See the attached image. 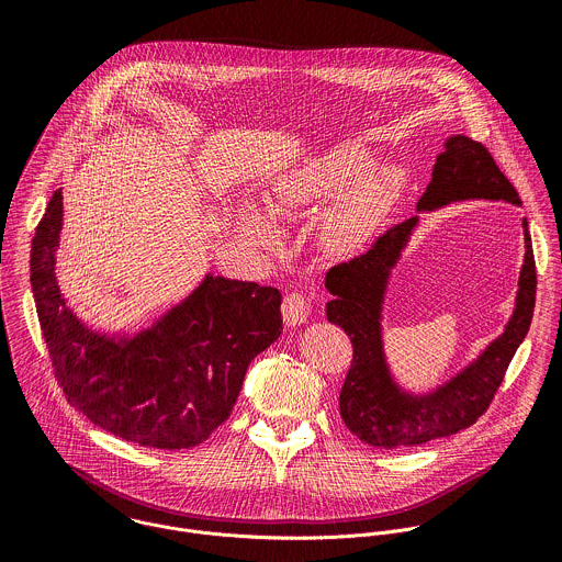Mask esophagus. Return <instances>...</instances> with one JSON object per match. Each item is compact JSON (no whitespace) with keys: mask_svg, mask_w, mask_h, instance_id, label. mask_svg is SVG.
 Returning a JSON list of instances; mask_svg holds the SVG:
<instances>
[{"mask_svg":"<svg viewBox=\"0 0 562 562\" xmlns=\"http://www.w3.org/2000/svg\"><path fill=\"white\" fill-rule=\"evenodd\" d=\"M308 302L302 293H289L282 302V317L286 327H300L308 317Z\"/></svg>","mask_w":562,"mask_h":562,"instance_id":"obj_1","label":"esophagus"}]
</instances>
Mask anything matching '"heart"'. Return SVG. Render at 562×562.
Returning <instances> with one entry per match:
<instances>
[{
	"label": "heart",
	"instance_id": "obj_1",
	"mask_svg": "<svg viewBox=\"0 0 562 562\" xmlns=\"http://www.w3.org/2000/svg\"><path fill=\"white\" fill-rule=\"evenodd\" d=\"M405 173L397 167H371V150L358 142H340L271 182L267 206L273 215H297L317 204L334 200L317 224V243L331 256H345L375 235L391 213ZM239 233L254 247L271 243V228L260 213L243 204L237 211Z\"/></svg>",
	"mask_w": 562,
	"mask_h": 562
}]
</instances>
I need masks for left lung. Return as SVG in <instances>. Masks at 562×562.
<instances>
[{"mask_svg": "<svg viewBox=\"0 0 562 562\" xmlns=\"http://www.w3.org/2000/svg\"><path fill=\"white\" fill-rule=\"evenodd\" d=\"M438 153L431 182L416 211L429 213L456 202L494 200L520 206L518 191L496 167L492 153L471 137L451 135ZM420 215L393 226L360 258L327 273L329 323L345 329L353 345V362L340 391V416L349 431L378 449L414 447L453 436L483 416L503 375L525 340L536 304V265L527 220L522 217L525 258L512 317L471 362L442 384L416 393L400 384L389 367L382 338L384 300L391 273L403 258Z\"/></svg>", "mask_w": 562, "mask_h": 562, "instance_id": "left-lung-1", "label": "left lung"}]
</instances>
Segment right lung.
Wrapping results in <instances>:
<instances>
[{
    "label": "right lung",
    "mask_w": 562,
    "mask_h": 562,
    "mask_svg": "<svg viewBox=\"0 0 562 562\" xmlns=\"http://www.w3.org/2000/svg\"><path fill=\"white\" fill-rule=\"evenodd\" d=\"M61 224L57 189L33 237L31 286L68 403L142 447L173 451L204 442L231 416L251 360L280 338V291L206 273L146 329H95L59 289Z\"/></svg>",
    "instance_id": "add662e5"
}]
</instances>
